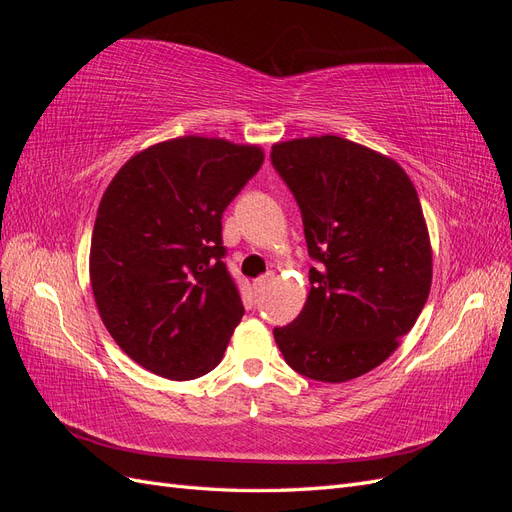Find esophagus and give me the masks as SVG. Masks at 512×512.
<instances>
[{"instance_id":"obj_1","label":"esophagus","mask_w":512,"mask_h":512,"mask_svg":"<svg viewBox=\"0 0 512 512\" xmlns=\"http://www.w3.org/2000/svg\"><path fill=\"white\" fill-rule=\"evenodd\" d=\"M273 280H275V275L273 273H267V275H262V277H258V280L254 282V288H256V292H267L269 288H271V284H273Z\"/></svg>"}]
</instances>
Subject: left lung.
<instances>
[{
    "label": "left lung",
    "instance_id": "8db88e82",
    "mask_svg": "<svg viewBox=\"0 0 512 512\" xmlns=\"http://www.w3.org/2000/svg\"><path fill=\"white\" fill-rule=\"evenodd\" d=\"M271 164L301 209L309 294L273 337L286 363L318 382L359 378L389 359L431 288L421 203L397 162L339 136L294 138Z\"/></svg>",
    "mask_w": 512,
    "mask_h": 512
}]
</instances>
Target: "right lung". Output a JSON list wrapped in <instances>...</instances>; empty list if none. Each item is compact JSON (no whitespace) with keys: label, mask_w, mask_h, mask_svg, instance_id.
I'll return each instance as SVG.
<instances>
[{"label":"right lung","mask_w":512,"mask_h":512,"mask_svg":"<svg viewBox=\"0 0 512 512\" xmlns=\"http://www.w3.org/2000/svg\"><path fill=\"white\" fill-rule=\"evenodd\" d=\"M262 160L254 145L181 136L136 153L108 183L91 290L117 346L153 374L194 380L222 361L245 312L222 215Z\"/></svg>","instance_id":"add662e5"}]
</instances>
